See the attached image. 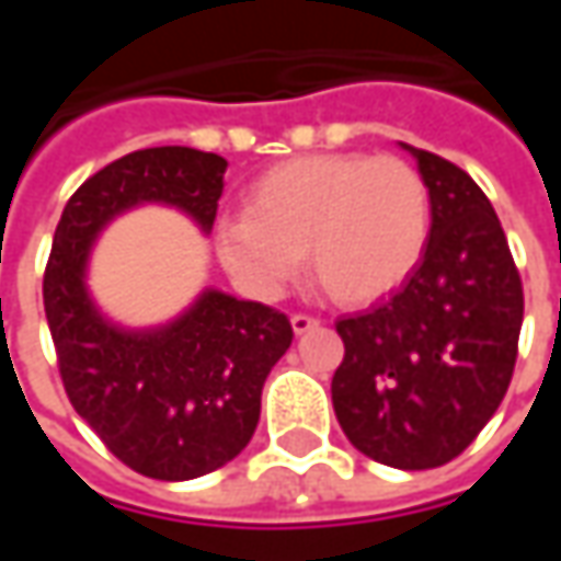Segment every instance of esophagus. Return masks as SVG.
I'll list each match as a JSON object with an SVG mask.
<instances>
[{
    "instance_id": "obj_1",
    "label": "esophagus",
    "mask_w": 561,
    "mask_h": 561,
    "mask_svg": "<svg viewBox=\"0 0 561 561\" xmlns=\"http://www.w3.org/2000/svg\"><path fill=\"white\" fill-rule=\"evenodd\" d=\"M290 324H293V331H296V334H309V331H314V328H318L321 321H318L314 314L296 312V314H293V318H290Z\"/></svg>"
}]
</instances>
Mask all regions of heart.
<instances>
[{
	"label": "heart",
	"mask_w": 561,
	"mask_h": 561,
	"mask_svg": "<svg viewBox=\"0 0 561 561\" xmlns=\"http://www.w3.org/2000/svg\"><path fill=\"white\" fill-rule=\"evenodd\" d=\"M431 193L393 156L334 152L274 164L247 190V211L211 227L215 255L237 287L274 299L309 252L318 287L340 306L393 293L424 255Z\"/></svg>",
	"instance_id": "heart-1"
}]
</instances>
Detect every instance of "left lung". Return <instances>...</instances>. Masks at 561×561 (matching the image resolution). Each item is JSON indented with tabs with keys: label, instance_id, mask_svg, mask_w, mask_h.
<instances>
[{
	"label": "left lung",
	"instance_id": "left-lung-1",
	"mask_svg": "<svg viewBox=\"0 0 561 561\" xmlns=\"http://www.w3.org/2000/svg\"><path fill=\"white\" fill-rule=\"evenodd\" d=\"M431 233L405 287L340 318L331 380L343 434L375 462L421 471L456 459L506 397L525 318L522 277L484 190L415 146Z\"/></svg>",
	"mask_w": 561,
	"mask_h": 561
}]
</instances>
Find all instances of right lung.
<instances>
[{
    "label": "right lung",
    "instance_id": "add662e5",
    "mask_svg": "<svg viewBox=\"0 0 561 561\" xmlns=\"http://www.w3.org/2000/svg\"><path fill=\"white\" fill-rule=\"evenodd\" d=\"M227 162L190 146H156L105 164L77 186L55 227L43 277L65 393L121 462L156 481H193L247 449L262 387L290 350V318L262 302L203 290L162 328L130 331L99 312L87 262L102 227L142 203L215 225Z\"/></svg>",
    "mask_w": 561,
    "mask_h": 561
}]
</instances>
